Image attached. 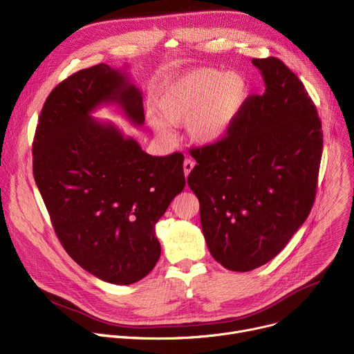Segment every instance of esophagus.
I'll return each mask as SVG.
<instances>
[{
    "instance_id": "esophagus-1",
    "label": "esophagus",
    "mask_w": 354,
    "mask_h": 354,
    "mask_svg": "<svg viewBox=\"0 0 354 354\" xmlns=\"http://www.w3.org/2000/svg\"><path fill=\"white\" fill-rule=\"evenodd\" d=\"M195 168V162L192 160L190 158H186L185 162H183V172H185V176H187L190 174V171Z\"/></svg>"
}]
</instances>
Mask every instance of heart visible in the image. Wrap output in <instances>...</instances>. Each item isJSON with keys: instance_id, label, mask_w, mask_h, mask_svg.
Returning <instances> with one entry per match:
<instances>
[{"instance_id": "obj_1", "label": "heart", "mask_w": 354, "mask_h": 354, "mask_svg": "<svg viewBox=\"0 0 354 354\" xmlns=\"http://www.w3.org/2000/svg\"><path fill=\"white\" fill-rule=\"evenodd\" d=\"M248 97V84L234 72L201 68L172 80L156 102L152 118L158 136L171 138L169 125L187 124L189 137L201 145L218 142L232 130Z\"/></svg>"}]
</instances>
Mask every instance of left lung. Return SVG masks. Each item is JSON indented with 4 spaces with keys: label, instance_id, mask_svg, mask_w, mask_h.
I'll return each mask as SVG.
<instances>
[{
    "label": "left lung",
    "instance_id": "left-lung-1",
    "mask_svg": "<svg viewBox=\"0 0 354 354\" xmlns=\"http://www.w3.org/2000/svg\"><path fill=\"white\" fill-rule=\"evenodd\" d=\"M266 91L250 95L227 136L192 148L187 176L213 259L247 272L271 261L313 206L324 134L309 94L277 57L252 59Z\"/></svg>",
    "mask_w": 354,
    "mask_h": 354
}]
</instances>
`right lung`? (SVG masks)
Returning a JSON list of instances; mask_svg holds the SVG:
<instances>
[{
	"mask_svg": "<svg viewBox=\"0 0 354 354\" xmlns=\"http://www.w3.org/2000/svg\"><path fill=\"white\" fill-rule=\"evenodd\" d=\"M117 104L145 121L141 90L106 63L79 71L48 95L37 125L34 178L63 248L102 281L130 285L160 255L155 224L185 187L183 155L152 156L91 113Z\"/></svg>",
	"mask_w": 354,
	"mask_h": 354,
	"instance_id": "add662e5",
	"label": "right lung"
}]
</instances>
